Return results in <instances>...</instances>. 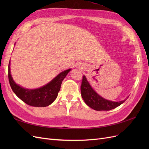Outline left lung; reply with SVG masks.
Returning a JSON list of instances; mask_svg holds the SVG:
<instances>
[{"mask_svg":"<svg viewBox=\"0 0 149 149\" xmlns=\"http://www.w3.org/2000/svg\"><path fill=\"white\" fill-rule=\"evenodd\" d=\"M81 93L85 103L94 110L109 111L122 104L125 100L114 102L105 100L94 91L84 75L81 86Z\"/></svg>","mask_w":149,"mask_h":149,"instance_id":"1","label":"left lung"}]
</instances>
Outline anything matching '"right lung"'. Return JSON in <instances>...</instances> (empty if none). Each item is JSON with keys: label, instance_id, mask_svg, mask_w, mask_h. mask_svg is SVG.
Masks as SVG:
<instances>
[{"label": "right lung", "instance_id": "obj_1", "mask_svg": "<svg viewBox=\"0 0 149 149\" xmlns=\"http://www.w3.org/2000/svg\"><path fill=\"white\" fill-rule=\"evenodd\" d=\"M10 63V60L8 65V76L12 91L22 101L34 107H46L50 105L58 96L63 80L71 71V69H68L62 71L47 84L39 88L31 89L22 87L13 80Z\"/></svg>", "mask_w": 149, "mask_h": 149}]
</instances>
